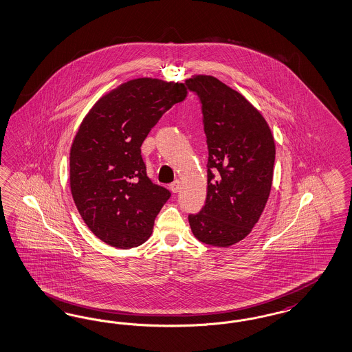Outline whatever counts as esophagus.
<instances>
[{"instance_id":"34e87169","label":"esophagus","mask_w":352,"mask_h":352,"mask_svg":"<svg viewBox=\"0 0 352 352\" xmlns=\"http://www.w3.org/2000/svg\"><path fill=\"white\" fill-rule=\"evenodd\" d=\"M169 188L171 190V192L177 194V192L179 191V188H181V182L177 179V181H174V182L170 183Z\"/></svg>"}]
</instances>
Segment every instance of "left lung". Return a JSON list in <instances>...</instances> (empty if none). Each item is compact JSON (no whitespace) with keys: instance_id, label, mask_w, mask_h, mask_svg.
<instances>
[{"instance_id":"obj_1","label":"left lung","mask_w":352,"mask_h":352,"mask_svg":"<svg viewBox=\"0 0 352 352\" xmlns=\"http://www.w3.org/2000/svg\"><path fill=\"white\" fill-rule=\"evenodd\" d=\"M186 85L200 100L208 146L206 204L188 223L200 242L228 248L252 232L266 207L275 142L265 118L239 91L212 76Z\"/></svg>"}]
</instances>
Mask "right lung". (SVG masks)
<instances>
[{
	"label": "right lung",
	"instance_id": "1",
	"mask_svg": "<svg viewBox=\"0 0 352 352\" xmlns=\"http://www.w3.org/2000/svg\"><path fill=\"white\" fill-rule=\"evenodd\" d=\"M184 84L136 78L103 96L85 116L71 148V191L89 229L107 245L131 249L152 234L171 197L146 175L141 144Z\"/></svg>",
	"mask_w": 352,
	"mask_h": 352
}]
</instances>
